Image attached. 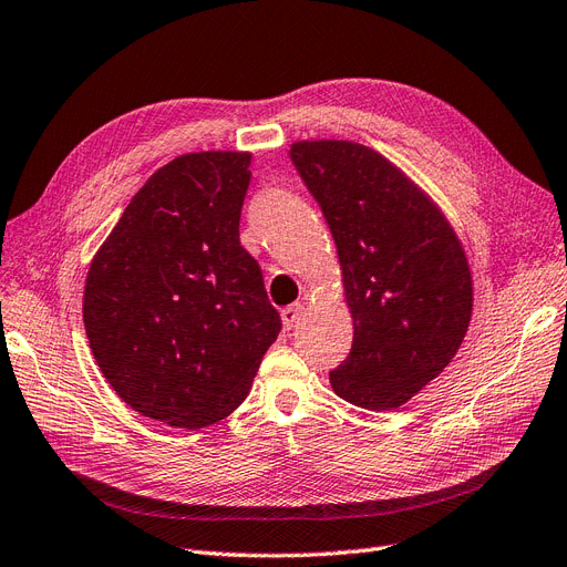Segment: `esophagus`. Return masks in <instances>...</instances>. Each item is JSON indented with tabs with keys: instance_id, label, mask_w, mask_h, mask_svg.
I'll use <instances>...</instances> for the list:
<instances>
[{
	"instance_id": "34e87169",
	"label": "esophagus",
	"mask_w": 567,
	"mask_h": 567,
	"mask_svg": "<svg viewBox=\"0 0 567 567\" xmlns=\"http://www.w3.org/2000/svg\"><path fill=\"white\" fill-rule=\"evenodd\" d=\"M303 303H291V306H287V308H282V312H280V318H282V324H285V329H295L301 320H303Z\"/></svg>"
}]
</instances>
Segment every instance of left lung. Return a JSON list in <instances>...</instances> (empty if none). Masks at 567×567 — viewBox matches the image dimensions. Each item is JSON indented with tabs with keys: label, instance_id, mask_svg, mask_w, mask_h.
<instances>
[{
	"label": "left lung",
	"instance_id": "obj_1",
	"mask_svg": "<svg viewBox=\"0 0 567 567\" xmlns=\"http://www.w3.org/2000/svg\"><path fill=\"white\" fill-rule=\"evenodd\" d=\"M289 158L337 243L350 354L329 373L367 411L406 404L463 346L474 287L446 215L402 167L350 140H299Z\"/></svg>",
	"mask_w": 567,
	"mask_h": 567
}]
</instances>
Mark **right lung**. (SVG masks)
I'll return each instance as SVG.
<instances>
[{
  "mask_svg": "<svg viewBox=\"0 0 567 567\" xmlns=\"http://www.w3.org/2000/svg\"><path fill=\"white\" fill-rule=\"evenodd\" d=\"M249 152H194L144 182L83 287L93 358L121 400L200 430L243 402L280 316L240 245Z\"/></svg>",
  "mask_w": 567,
  "mask_h": 567,
  "instance_id": "1",
  "label": "right lung"
}]
</instances>
